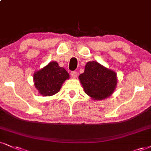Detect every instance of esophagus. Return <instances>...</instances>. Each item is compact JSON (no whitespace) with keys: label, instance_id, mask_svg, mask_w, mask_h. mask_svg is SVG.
<instances>
[{"label":"esophagus","instance_id":"1","mask_svg":"<svg viewBox=\"0 0 151 151\" xmlns=\"http://www.w3.org/2000/svg\"><path fill=\"white\" fill-rule=\"evenodd\" d=\"M70 76H71L73 78H76L78 76V73L76 71H71V73H70Z\"/></svg>","mask_w":151,"mask_h":151}]
</instances>
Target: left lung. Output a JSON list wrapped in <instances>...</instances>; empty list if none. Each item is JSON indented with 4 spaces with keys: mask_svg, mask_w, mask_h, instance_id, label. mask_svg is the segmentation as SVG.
Listing matches in <instances>:
<instances>
[{
    "mask_svg": "<svg viewBox=\"0 0 151 151\" xmlns=\"http://www.w3.org/2000/svg\"><path fill=\"white\" fill-rule=\"evenodd\" d=\"M79 79L87 95L101 100L113 94L117 85L116 73L96 61H89Z\"/></svg>",
    "mask_w": 151,
    "mask_h": 151,
    "instance_id": "8db88e82",
    "label": "left lung"
}]
</instances>
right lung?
I'll list each match as a JSON object with an SVG mask.
<instances>
[{
  "label": "right lung",
  "mask_w": 151,
  "mask_h": 151,
  "mask_svg": "<svg viewBox=\"0 0 151 151\" xmlns=\"http://www.w3.org/2000/svg\"><path fill=\"white\" fill-rule=\"evenodd\" d=\"M68 78V72L55 61L50 62L33 76L35 86L43 96H52L58 92L63 83Z\"/></svg>",
  "instance_id": "add662e5"
}]
</instances>
